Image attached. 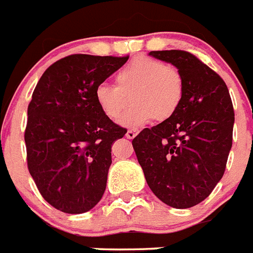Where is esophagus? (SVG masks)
Masks as SVG:
<instances>
[{"instance_id": "obj_1", "label": "esophagus", "mask_w": 253, "mask_h": 253, "mask_svg": "<svg viewBox=\"0 0 253 253\" xmlns=\"http://www.w3.org/2000/svg\"><path fill=\"white\" fill-rule=\"evenodd\" d=\"M136 135H137V130H132V128H131V130H127L126 132L127 139H133Z\"/></svg>"}]
</instances>
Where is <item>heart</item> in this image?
I'll list each match as a JSON object with an SVG mask.
<instances>
[{"mask_svg": "<svg viewBox=\"0 0 253 253\" xmlns=\"http://www.w3.org/2000/svg\"><path fill=\"white\" fill-rule=\"evenodd\" d=\"M116 85L100 83L94 88V100L104 116L120 121L128 110L122 125L143 127L155 121L169 120L183 100V78L175 67L153 58H136L123 67L116 77Z\"/></svg>", "mask_w": 253, "mask_h": 253, "instance_id": "heart-1", "label": "heart"}]
</instances>
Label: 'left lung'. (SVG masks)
Here are the masks:
<instances>
[{
	"instance_id": "1",
	"label": "left lung",
	"mask_w": 253,
	"mask_h": 253,
	"mask_svg": "<svg viewBox=\"0 0 253 253\" xmlns=\"http://www.w3.org/2000/svg\"><path fill=\"white\" fill-rule=\"evenodd\" d=\"M149 55L178 69L183 100L171 118L133 139V151L152 192L169 207L191 208L208 198L225 173L233 145V102L222 78L194 54L156 50Z\"/></svg>"
}]
</instances>
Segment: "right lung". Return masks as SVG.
<instances>
[{"mask_svg":"<svg viewBox=\"0 0 253 253\" xmlns=\"http://www.w3.org/2000/svg\"><path fill=\"white\" fill-rule=\"evenodd\" d=\"M127 59L69 55L45 70L32 93L27 165L41 196L61 212H88L105 192L112 145L127 130L104 116L94 88Z\"/></svg>","mask_w":253,"mask_h":253,"instance_id":"right-lung-1","label":"right lung"}]
</instances>
